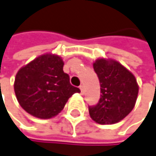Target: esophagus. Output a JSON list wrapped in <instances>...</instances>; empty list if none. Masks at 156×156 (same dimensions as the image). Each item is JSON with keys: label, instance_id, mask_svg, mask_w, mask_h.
Returning <instances> with one entry per match:
<instances>
[{"label": "esophagus", "instance_id": "esophagus-1", "mask_svg": "<svg viewBox=\"0 0 156 156\" xmlns=\"http://www.w3.org/2000/svg\"><path fill=\"white\" fill-rule=\"evenodd\" d=\"M80 91H81V94H84V91H85V88L83 85H80Z\"/></svg>", "mask_w": 156, "mask_h": 156}]
</instances>
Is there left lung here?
Segmentation results:
<instances>
[{
	"label": "left lung",
	"mask_w": 156,
	"mask_h": 156,
	"mask_svg": "<svg viewBox=\"0 0 156 156\" xmlns=\"http://www.w3.org/2000/svg\"><path fill=\"white\" fill-rule=\"evenodd\" d=\"M93 68L102 94L96 105L89 106L90 115L99 124L117 123L135 106L139 92L137 80L130 71L112 59H98Z\"/></svg>",
	"instance_id": "obj_1"
}]
</instances>
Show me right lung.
Segmentation results:
<instances>
[{
    "mask_svg": "<svg viewBox=\"0 0 156 156\" xmlns=\"http://www.w3.org/2000/svg\"><path fill=\"white\" fill-rule=\"evenodd\" d=\"M58 55L46 53L20 68L15 80V92L21 107L31 115L48 119L57 115L79 88L72 86Z\"/></svg>",
    "mask_w": 156,
    "mask_h": 156,
    "instance_id": "1",
    "label": "right lung"
}]
</instances>
